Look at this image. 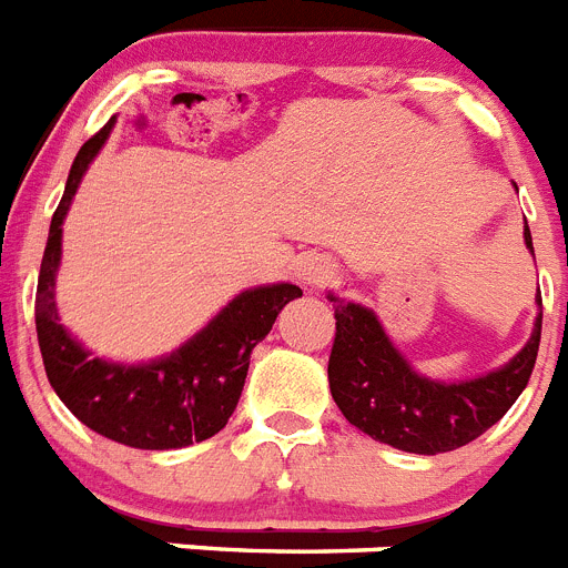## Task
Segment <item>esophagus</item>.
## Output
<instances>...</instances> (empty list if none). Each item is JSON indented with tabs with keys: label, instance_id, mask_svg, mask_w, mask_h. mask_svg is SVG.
Wrapping results in <instances>:
<instances>
[{
	"label": "esophagus",
	"instance_id": "obj_1",
	"mask_svg": "<svg viewBox=\"0 0 568 568\" xmlns=\"http://www.w3.org/2000/svg\"><path fill=\"white\" fill-rule=\"evenodd\" d=\"M298 281L307 284V287H324V284H331L336 270L327 258H318V255H307V258L298 261Z\"/></svg>",
	"mask_w": 568,
	"mask_h": 568
}]
</instances>
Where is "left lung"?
Returning <instances> with one entry per match:
<instances>
[{"mask_svg": "<svg viewBox=\"0 0 568 568\" xmlns=\"http://www.w3.org/2000/svg\"><path fill=\"white\" fill-rule=\"evenodd\" d=\"M523 237L528 250L535 252L528 226ZM331 302L336 307V338L327 379L338 410L376 443L394 445L408 454L434 457L463 448L486 434L515 405L535 371L542 327L540 298L535 333L526 347L500 371L468 382H436L419 376L382 331L373 310L338 302L336 295H331Z\"/></svg>", "mask_w": 568, "mask_h": 568, "instance_id": "1", "label": "left lung"}]
</instances>
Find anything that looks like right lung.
Listing matches in <instances>:
<instances>
[{
	"mask_svg": "<svg viewBox=\"0 0 568 568\" xmlns=\"http://www.w3.org/2000/svg\"><path fill=\"white\" fill-rule=\"evenodd\" d=\"M111 125L114 120L82 143L65 195L51 217L37 281V338L48 382L82 425L129 448H183L210 439L230 423L244 390L252 347L273 331L275 316L302 290L295 284L244 290L183 347L149 365H118L91 356L60 324L53 278L62 255V221Z\"/></svg>",
	"mask_w": 568,
	"mask_h": 568,
	"instance_id": "1",
	"label": "right lung"
}]
</instances>
